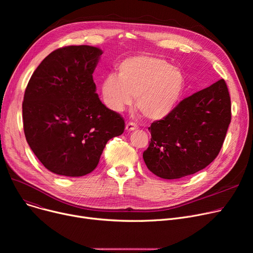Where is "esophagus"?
Here are the masks:
<instances>
[{
  "label": "esophagus",
  "instance_id": "34e87169",
  "mask_svg": "<svg viewBox=\"0 0 253 253\" xmlns=\"http://www.w3.org/2000/svg\"><path fill=\"white\" fill-rule=\"evenodd\" d=\"M137 128H138V126H137L135 123H133V122H129V123H127V124H126V127H125V129H126V131H127V132L134 131V130H136Z\"/></svg>",
  "mask_w": 253,
  "mask_h": 253
}]
</instances>
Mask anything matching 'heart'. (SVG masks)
Wrapping results in <instances>:
<instances>
[{
	"label": "heart",
	"mask_w": 253,
	"mask_h": 253,
	"mask_svg": "<svg viewBox=\"0 0 253 253\" xmlns=\"http://www.w3.org/2000/svg\"><path fill=\"white\" fill-rule=\"evenodd\" d=\"M183 86V76L177 68L162 58L139 55L120 63L119 76H106L101 93L106 106L115 112L131 105L136 96L137 110L143 117L157 121L173 111Z\"/></svg>",
	"instance_id": "heart-1"
}]
</instances>
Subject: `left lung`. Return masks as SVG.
Listing matches in <instances>:
<instances>
[{
  "mask_svg": "<svg viewBox=\"0 0 253 253\" xmlns=\"http://www.w3.org/2000/svg\"><path fill=\"white\" fill-rule=\"evenodd\" d=\"M231 123V98L224 80L184 98L167 117L154 122L142 154L149 170L176 179L204 169L218 155Z\"/></svg>",
  "mask_w": 253,
  "mask_h": 253,
  "instance_id": "left-lung-1",
  "label": "left lung"
}]
</instances>
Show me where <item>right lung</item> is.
Wrapping results in <instances>:
<instances>
[{
  "mask_svg": "<svg viewBox=\"0 0 253 253\" xmlns=\"http://www.w3.org/2000/svg\"><path fill=\"white\" fill-rule=\"evenodd\" d=\"M102 50L87 45L53 51L24 92L26 141L49 171L78 177L94 170L106 142L121 135L123 118L100 101L93 72Z\"/></svg>",
  "mask_w": 253,
  "mask_h": 253,
  "instance_id": "obj_1",
  "label": "right lung"
}]
</instances>
